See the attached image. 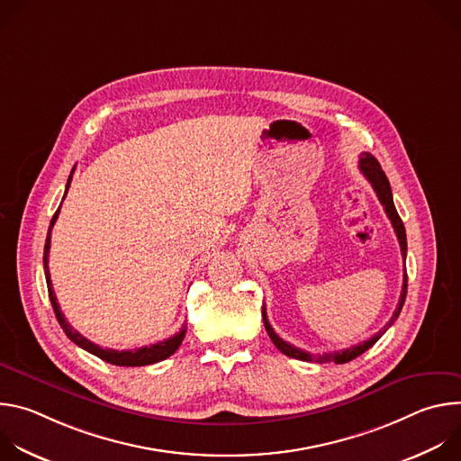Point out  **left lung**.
Here are the masks:
<instances>
[{"label":"left lung","mask_w":461,"mask_h":461,"mask_svg":"<svg viewBox=\"0 0 461 461\" xmlns=\"http://www.w3.org/2000/svg\"><path fill=\"white\" fill-rule=\"evenodd\" d=\"M359 169H361V173L365 175V178L372 184V187H374V191H375V194H377L379 203L383 204L384 213H386V217L390 219V222H392V226H393V231H396V235H398V240H400V246H402V255H403V258H405V257H407V233H405V226H403V222H402V219H400V215H398V212H396V206H393L390 182H388L384 171L381 169L379 162H377L370 153H361ZM405 297H407V270H405V274H403V288H402V295H400L398 308H396V312H393V315L390 317V321L383 326V330H379L374 338H370V339H366V341H363V343H359V345H354V347H350V348L338 350V352L312 354V352H304V350L295 348V347H292L290 343L283 341V339L274 332V328L270 326V321H268V315H267V308H265V306H262V321H265V326H267V332H268L270 339L274 341V345H276L285 356L294 357V359H301V361H308V363H338V365H341V363H348V361L356 359L357 356H361L363 352H366L370 347H374V345L379 341V338L393 324V321L398 319V315H400V312H402V308H403V304H405Z\"/></svg>","instance_id":"obj_1"}]
</instances>
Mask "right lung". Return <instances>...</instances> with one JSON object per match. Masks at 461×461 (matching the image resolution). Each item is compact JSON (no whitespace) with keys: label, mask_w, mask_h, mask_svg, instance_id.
I'll list each match as a JSON object with an SVG mask.
<instances>
[{"label":"right lung","mask_w":461,"mask_h":461,"mask_svg":"<svg viewBox=\"0 0 461 461\" xmlns=\"http://www.w3.org/2000/svg\"><path fill=\"white\" fill-rule=\"evenodd\" d=\"M75 171V169H73ZM71 180H73V173L68 180V185H65V194H68L69 191V185H71ZM63 194V199H65ZM61 206V204H59ZM58 213H59V208L56 210L52 221H50V226H49V233H47V240H45V251H43V270H45V281H47V290H49V299H50V304H52V310L56 313V319L59 322V326L63 328V332L68 334V338L78 345L80 348L87 350L89 354L111 363V365H116V366H144V365H153V363H158V361H164L167 359L169 356H173L176 352V348L180 347L184 336H185V326L180 328V332H176L173 338L166 339V341H160V343H155V345H149V347H142V348H135V350H111V348H102L95 343H91L89 339H86L80 332H77L75 328L65 321L61 310H59V304L56 301V295H54V290H52V283H50V274H49V249H50V230L58 219Z\"/></svg>","instance_id":"add662e5"}]
</instances>
